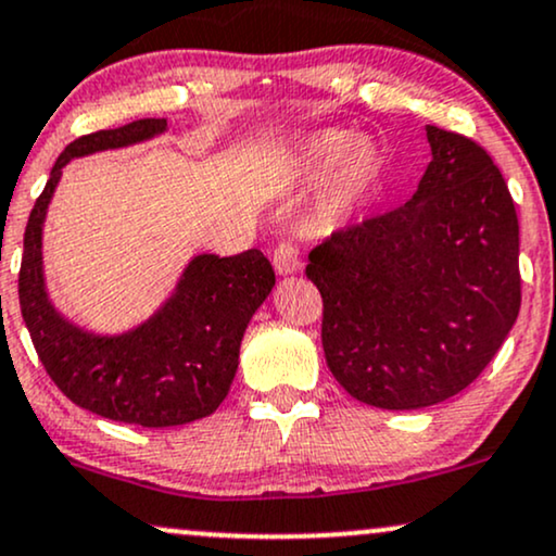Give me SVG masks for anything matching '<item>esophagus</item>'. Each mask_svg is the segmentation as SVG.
Masks as SVG:
<instances>
[{
  "label": "esophagus",
  "instance_id": "esophagus-1",
  "mask_svg": "<svg viewBox=\"0 0 556 556\" xmlns=\"http://www.w3.org/2000/svg\"><path fill=\"white\" fill-rule=\"evenodd\" d=\"M271 264L274 269H277V274H282V277H287V274H294L302 269V262H300V251L298 245H294L292 241H282L274 249L271 254Z\"/></svg>",
  "mask_w": 556,
  "mask_h": 556
}]
</instances>
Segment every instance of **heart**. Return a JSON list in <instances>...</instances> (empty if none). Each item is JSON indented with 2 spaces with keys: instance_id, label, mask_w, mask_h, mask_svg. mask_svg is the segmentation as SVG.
<instances>
[{
  "instance_id": "heart-1",
  "label": "heart",
  "mask_w": 556,
  "mask_h": 556,
  "mask_svg": "<svg viewBox=\"0 0 556 556\" xmlns=\"http://www.w3.org/2000/svg\"><path fill=\"white\" fill-rule=\"evenodd\" d=\"M379 168V151L349 130L311 132L294 149V172L302 181H318L330 172L313 207V223L318 228L341 226L375 187Z\"/></svg>"
}]
</instances>
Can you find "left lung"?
Segmentation results:
<instances>
[{"mask_svg": "<svg viewBox=\"0 0 556 556\" xmlns=\"http://www.w3.org/2000/svg\"><path fill=\"white\" fill-rule=\"evenodd\" d=\"M431 164L403 207L315 245L323 351L351 397L418 410L472 384L521 311L518 215L472 138L426 128Z\"/></svg>", "mask_w": 556, "mask_h": 556, "instance_id": "1", "label": "left lung"}]
</instances>
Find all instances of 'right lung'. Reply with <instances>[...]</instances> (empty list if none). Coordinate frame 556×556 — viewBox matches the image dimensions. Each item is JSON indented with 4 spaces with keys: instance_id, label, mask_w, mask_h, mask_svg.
Wrapping results in <instances>:
<instances>
[{
    "instance_id": "1",
    "label": "right lung",
    "mask_w": 556,
    "mask_h": 556,
    "mask_svg": "<svg viewBox=\"0 0 556 556\" xmlns=\"http://www.w3.org/2000/svg\"><path fill=\"white\" fill-rule=\"evenodd\" d=\"M164 130V117H143L68 143L35 200L20 264L25 326L59 390L84 410L143 428L185 426L217 410L236 377L245 326L274 287V269L262 251L223 258L200 254L181 271L172 298L125 333H91L55 311L43 277V223L61 168Z\"/></svg>"
}]
</instances>
